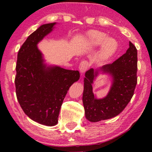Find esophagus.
Listing matches in <instances>:
<instances>
[{
    "label": "esophagus",
    "mask_w": 152,
    "mask_h": 152,
    "mask_svg": "<svg viewBox=\"0 0 152 152\" xmlns=\"http://www.w3.org/2000/svg\"><path fill=\"white\" fill-rule=\"evenodd\" d=\"M88 68V62L87 61H83L80 63L79 66V70L81 73H84Z\"/></svg>",
    "instance_id": "34e87169"
}]
</instances>
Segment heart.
<instances>
[{"label":"heart","mask_w":152,"mask_h":152,"mask_svg":"<svg viewBox=\"0 0 152 152\" xmlns=\"http://www.w3.org/2000/svg\"><path fill=\"white\" fill-rule=\"evenodd\" d=\"M86 40L92 48L101 46L98 60L104 62L113 57L118 48V41L115 39L108 37L106 33L99 30H90L86 33Z\"/></svg>","instance_id":"heart-1"}]
</instances>
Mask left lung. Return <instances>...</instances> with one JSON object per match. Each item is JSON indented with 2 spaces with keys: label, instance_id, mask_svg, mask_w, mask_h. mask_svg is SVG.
<instances>
[{
  "label": "left lung",
  "instance_id": "left-lung-1",
  "mask_svg": "<svg viewBox=\"0 0 152 152\" xmlns=\"http://www.w3.org/2000/svg\"><path fill=\"white\" fill-rule=\"evenodd\" d=\"M137 62L136 48L129 41V48L126 53L113 63L87 70L82 96L87 120L92 122L108 120L123 111L132 98L137 84ZM99 74H108L112 79L109 93L101 99L95 97L92 86Z\"/></svg>",
  "mask_w": 152,
  "mask_h": 152
}]
</instances>
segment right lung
Returning <instances> with one entry per match:
<instances>
[{
  "instance_id": "add662e5",
  "label": "right lung",
  "mask_w": 152,
  "mask_h": 152,
  "mask_svg": "<svg viewBox=\"0 0 152 152\" xmlns=\"http://www.w3.org/2000/svg\"><path fill=\"white\" fill-rule=\"evenodd\" d=\"M55 25L43 24L27 38L18 53L15 77L16 97L24 113L34 121L50 126L57 124L64 97L80 77L78 70L48 65L37 47Z\"/></svg>"
}]
</instances>
